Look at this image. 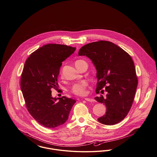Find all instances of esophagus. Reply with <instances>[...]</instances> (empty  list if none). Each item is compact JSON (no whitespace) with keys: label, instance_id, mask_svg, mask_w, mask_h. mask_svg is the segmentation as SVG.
Here are the masks:
<instances>
[{"label":"esophagus","instance_id":"1","mask_svg":"<svg viewBox=\"0 0 157 157\" xmlns=\"http://www.w3.org/2000/svg\"><path fill=\"white\" fill-rule=\"evenodd\" d=\"M85 100L88 101V102H95V100L92 99V98H85Z\"/></svg>","mask_w":157,"mask_h":157}]
</instances>
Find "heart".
Wrapping results in <instances>:
<instances>
[{
	"label": "heart",
	"mask_w": 157,
	"mask_h": 157,
	"mask_svg": "<svg viewBox=\"0 0 157 157\" xmlns=\"http://www.w3.org/2000/svg\"><path fill=\"white\" fill-rule=\"evenodd\" d=\"M84 60H78L77 61H76L75 62V66L76 67H78L79 66V65L83 62ZM60 75L61 77L63 76V73H62V69L60 70ZM88 86V83L85 81H83L82 82L74 84L71 89V91L72 93H73L74 94H75L76 95L78 96H83L86 94V88Z\"/></svg>",
	"instance_id": "b5f03b06"
}]
</instances>
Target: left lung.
I'll return each mask as SVG.
<instances>
[{"mask_svg":"<svg viewBox=\"0 0 157 157\" xmlns=\"http://www.w3.org/2000/svg\"><path fill=\"white\" fill-rule=\"evenodd\" d=\"M79 56H86L97 69L96 93L105 88L106 97L95 98L105 105L106 112L98 121L104 125H113L124 120L134 101L138 85L134 63L131 56L113 43L99 40L84 45Z\"/></svg>","mask_w":157,"mask_h":157,"instance_id":"1","label":"left lung"}]
</instances>
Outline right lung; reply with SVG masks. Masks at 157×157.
<instances>
[{
  "mask_svg": "<svg viewBox=\"0 0 157 157\" xmlns=\"http://www.w3.org/2000/svg\"><path fill=\"white\" fill-rule=\"evenodd\" d=\"M75 50L67 45L47 44L32 53L25 63L21 88L26 106L32 117L46 128L63 124L76 102L72 98H56L51 94L52 88H58L62 62Z\"/></svg>",
  "mask_w": 157,
  "mask_h": 157,
  "instance_id": "right-lung-1",
  "label": "right lung"
}]
</instances>
